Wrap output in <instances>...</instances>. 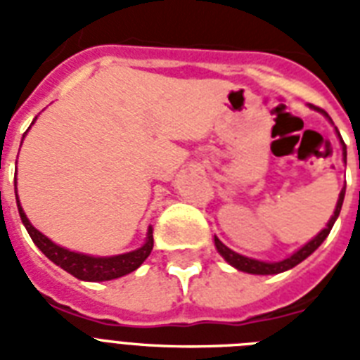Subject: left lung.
Instances as JSON below:
<instances>
[{
	"mask_svg": "<svg viewBox=\"0 0 360 360\" xmlns=\"http://www.w3.org/2000/svg\"><path fill=\"white\" fill-rule=\"evenodd\" d=\"M310 108H314V106H310ZM318 110L319 114H323L327 120L333 123V120L329 117V114L327 112H323V110L319 108H314ZM336 134H338V138H340V146H342V155H344V162H346V143H344V140H342L340 132H338V129H336ZM344 196H346V186L340 191V196H338V202H336V207H335V213H333V217L329 219V222H327V226H325L323 230L319 231L318 236L314 237V239H310L307 243V245H302L301 248L297 252H293L291 256L284 257V259H280V262H262V259H254V257H248V256H243V254H237V252H233L231 248H228V246L222 243V240L219 239V237L214 236V246H217V250H219V254L222 257H224L226 262L230 263L231 267H236L237 271H243V273H248V274H278V273H284V271H290V269H293L295 265H299L301 262H304L310 254H312L316 248H318L321 243H323L325 239H327V236L330 233V230H333V226H335L336 219H338V214H340V209H342V203H344Z\"/></svg>",
	"mask_w": 360,
	"mask_h": 360,
	"instance_id": "8db88e82",
	"label": "left lung"
}]
</instances>
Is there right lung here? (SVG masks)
<instances>
[{"instance_id":"obj_1","label":"right lung","mask_w":360,"mask_h":360,"mask_svg":"<svg viewBox=\"0 0 360 360\" xmlns=\"http://www.w3.org/2000/svg\"><path fill=\"white\" fill-rule=\"evenodd\" d=\"M35 121L37 117L33 120V123H35ZM14 192H16V185H14ZM16 205H18V213L20 219H22V224L25 226V230H27L30 237L33 239V243L39 246V250H41L50 262H53L58 267H61L63 271L70 273L78 280H86V282H106V280L120 278V276H124V274L132 273V271H136V269L140 267L153 250L151 226L147 228L146 243H143L140 248H136V250L132 252H124V254H117V256H89V254L69 250V248H65V246L56 245L52 239H48L44 233H41L35 226L31 224L30 219L25 217L24 209L20 205L18 194H16Z\"/></svg>"}]
</instances>
